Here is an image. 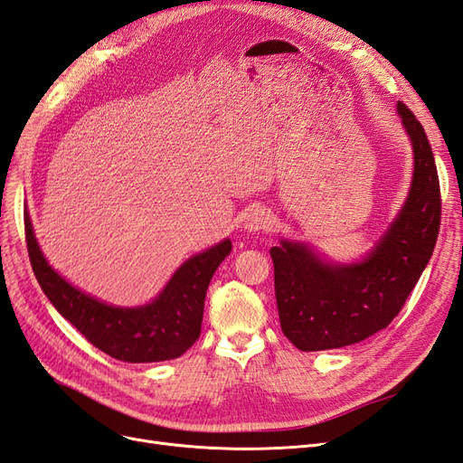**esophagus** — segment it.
Instances as JSON below:
<instances>
[{"label":"esophagus","instance_id":"obj_1","mask_svg":"<svg viewBox=\"0 0 463 463\" xmlns=\"http://www.w3.org/2000/svg\"><path fill=\"white\" fill-rule=\"evenodd\" d=\"M276 228V216L262 206H257L250 210V213L245 216L243 222V230L247 233H257V232H272Z\"/></svg>","mask_w":463,"mask_h":463}]
</instances>
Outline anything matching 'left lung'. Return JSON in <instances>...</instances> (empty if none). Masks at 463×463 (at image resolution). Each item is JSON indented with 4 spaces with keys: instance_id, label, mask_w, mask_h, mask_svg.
I'll use <instances>...</instances> for the list:
<instances>
[{
    "instance_id": "8db88e82",
    "label": "left lung",
    "mask_w": 463,
    "mask_h": 463,
    "mask_svg": "<svg viewBox=\"0 0 463 463\" xmlns=\"http://www.w3.org/2000/svg\"><path fill=\"white\" fill-rule=\"evenodd\" d=\"M413 152L411 185L396 218L365 257L335 262L298 240L270 249L279 325L301 352L363 342L386 328L410 298L437 243L440 187L423 125L396 106Z\"/></svg>"
}]
</instances>
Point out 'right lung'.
<instances>
[{"mask_svg":"<svg viewBox=\"0 0 463 463\" xmlns=\"http://www.w3.org/2000/svg\"><path fill=\"white\" fill-rule=\"evenodd\" d=\"M24 232L34 276L50 303L92 345L125 363L170 361L199 340L208 284L232 250L226 237L189 257L148 303L119 307L79 289L53 269L38 245L29 213Z\"/></svg>","mask_w":463,"mask_h":463,"instance_id":"right-lung-1","label":"right lung"}]
</instances>
